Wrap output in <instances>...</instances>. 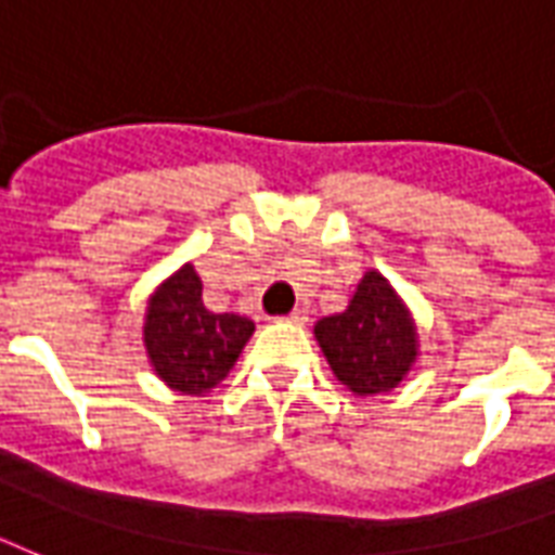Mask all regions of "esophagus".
Listing matches in <instances>:
<instances>
[{
	"label": "esophagus",
	"mask_w": 555,
	"mask_h": 555,
	"mask_svg": "<svg viewBox=\"0 0 555 555\" xmlns=\"http://www.w3.org/2000/svg\"><path fill=\"white\" fill-rule=\"evenodd\" d=\"M281 322H289V325H305L307 313L305 310H293V313H289V317H283Z\"/></svg>",
	"instance_id": "1"
}]
</instances>
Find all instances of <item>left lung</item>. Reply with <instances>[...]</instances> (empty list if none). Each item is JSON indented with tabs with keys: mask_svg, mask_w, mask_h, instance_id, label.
<instances>
[{
	"mask_svg": "<svg viewBox=\"0 0 555 555\" xmlns=\"http://www.w3.org/2000/svg\"><path fill=\"white\" fill-rule=\"evenodd\" d=\"M327 366L354 396L390 393L420 358L414 313L382 272L363 274L349 307L313 325Z\"/></svg>",
	"mask_w": 555,
	"mask_h": 555,
	"instance_id": "8db88e82",
	"label": "left lung"
}]
</instances>
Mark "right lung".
Wrapping results in <instances>:
<instances>
[{"instance_id":"obj_1","label":"right lung","mask_w":555,"mask_h":555,"mask_svg":"<svg viewBox=\"0 0 555 555\" xmlns=\"http://www.w3.org/2000/svg\"><path fill=\"white\" fill-rule=\"evenodd\" d=\"M250 334L248 317L206 310L204 283L192 262L165 278L147 298L144 349L156 378L177 393H212L236 366Z\"/></svg>"}]
</instances>
